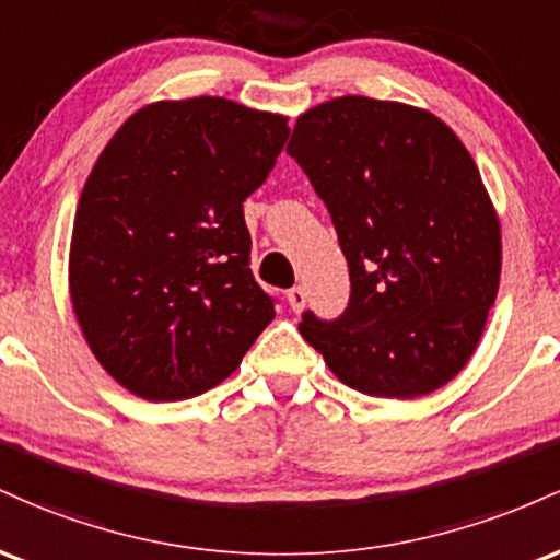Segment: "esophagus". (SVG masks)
I'll list each match as a JSON object with an SVG mask.
<instances>
[{
    "mask_svg": "<svg viewBox=\"0 0 560 560\" xmlns=\"http://www.w3.org/2000/svg\"><path fill=\"white\" fill-rule=\"evenodd\" d=\"M287 300H289V307H292L294 313H300L302 307H305V300H307L305 289H302V287H294V289H289V292H287Z\"/></svg>",
    "mask_w": 560,
    "mask_h": 560,
    "instance_id": "esophagus-1",
    "label": "esophagus"
}]
</instances>
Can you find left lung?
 Instances as JSON below:
<instances>
[{
	"label": "left lung",
	"instance_id": "left-lung-1",
	"mask_svg": "<svg viewBox=\"0 0 560 560\" xmlns=\"http://www.w3.org/2000/svg\"><path fill=\"white\" fill-rule=\"evenodd\" d=\"M287 152L350 268L345 313H302L305 342L363 395L440 389L477 350L500 284V223L474 158L436 115L355 94L302 113Z\"/></svg>",
	"mask_w": 560,
	"mask_h": 560
}]
</instances>
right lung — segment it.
Wrapping results in <instances>:
<instances>
[{
	"mask_svg": "<svg viewBox=\"0 0 560 560\" xmlns=\"http://www.w3.org/2000/svg\"><path fill=\"white\" fill-rule=\"evenodd\" d=\"M287 137L284 115L195 96L141 107L102 150L75 210L70 300L94 358L128 392L202 395L273 320L242 202Z\"/></svg>",
	"mask_w": 560,
	"mask_h": 560,
	"instance_id": "1",
	"label": "right lung"
}]
</instances>
